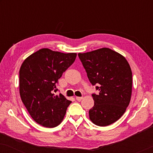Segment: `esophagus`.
Returning a JSON list of instances; mask_svg holds the SVG:
<instances>
[{"label": "esophagus", "mask_w": 153, "mask_h": 153, "mask_svg": "<svg viewBox=\"0 0 153 153\" xmlns=\"http://www.w3.org/2000/svg\"><path fill=\"white\" fill-rule=\"evenodd\" d=\"M82 99H83L82 97H76V100H77V101H81Z\"/></svg>", "instance_id": "esophagus-1"}]
</instances>
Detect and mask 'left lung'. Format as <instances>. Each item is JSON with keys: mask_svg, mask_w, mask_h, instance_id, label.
<instances>
[{"mask_svg": "<svg viewBox=\"0 0 153 153\" xmlns=\"http://www.w3.org/2000/svg\"><path fill=\"white\" fill-rule=\"evenodd\" d=\"M88 78L97 85L89 118L96 125L108 126L124 114L131 100L132 73L124 56L108 48L78 53Z\"/></svg>", "mask_w": 153, "mask_h": 153, "instance_id": "1", "label": "left lung"}]
</instances>
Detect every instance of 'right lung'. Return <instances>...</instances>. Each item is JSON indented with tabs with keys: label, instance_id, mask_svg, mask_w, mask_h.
<instances>
[{
	"label": "right lung",
	"instance_id": "right-lung-1",
	"mask_svg": "<svg viewBox=\"0 0 153 153\" xmlns=\"http://www.w3.org/2000/svg\"><path fill=\"white\" fill-rule=\"evenodd\" d=\"M76 53H64L49 49H39L29 56L19 70L21 99L29 114L45 127L60 124L71 101L55 95L56 85L62 73L74 62Z\"/></svg>",
	"mask_w": 153,
	"mask_h": 153
}]
</instances>
